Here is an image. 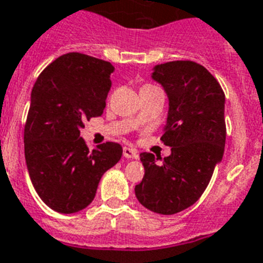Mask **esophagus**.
Returning <instances> with one entry per match:
<instances>
[{
  "instance_id": "obj_1",
  "label": "esophagus",
  "mask_w": 263,
  "mask_h": 263,
  "mask_svg": "<svg viewBox=\"0 0 263 263\" xmlns=\"http://www.w3.org/2000/svg\"><path fill=\"white\" fill-rule=\"evenodd\" d=\"M123 154L125 158H129V160H138V158H139L138 152H136L135 148H132V147H124Z\"/></svg>"
}]
</instances>
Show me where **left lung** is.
I'll return each instance as SVG.
<instances>
[{"label":"left lung","instance_id":"1","mask_svg":"<svg viewBox=\"0 0 263 263\" xmlns=\"http://www.w3.org/2000/svg\"><path fill=\"white\" fill-rule=\"evenodd\" d=\"M152 78L168 95L161 140L172 153L161 162L152 153L140 154L144 176L135 195L146 209L169 216L199 199L222 160L225 94L216 78L194 61L156 65Z\"/></svg>","mask_w":263,"mask_h":263}]
</instances>
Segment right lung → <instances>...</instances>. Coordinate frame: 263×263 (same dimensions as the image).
I'll use <instances>...</instances> for the list:
<instances>
[{"label": "right lung", "mask_w": 263, "mask_h": 263, "mask_svg": "<svg viewBox=\"0 0 263 263\" xmlns=\"http://www.w3.org/2000/svg\"><path fill=\"white\" fill-rule=\"evenodd\" d=\"M107 61L68 53L36 79L24 127V156L39 198L54 212L71 214L92 202L99 180L123 156L115 142L88 150L80 136L84 121L106 106L110 75Z\"/></svg>", "instance_id": "1"}]
</instances>
